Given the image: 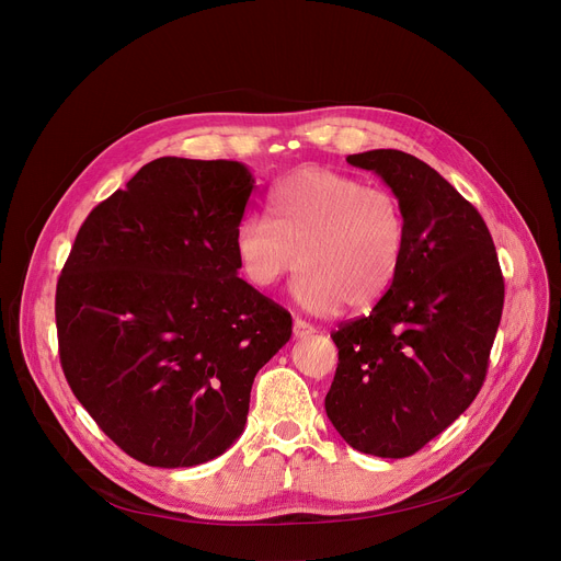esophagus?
Masks as SVG:
<instances>
[{
    "label": "esophagus",
    "mask_w": 561,
    "mask_h": 561,
    "mask_svg": "<svg viewBox=\"0 0 561 561\" xmlns=\"http://www.w3.org/2000/svg\"><path fill=\"white\" fill-rule=\"evenodd\" d=\"M313 333H316L313 324H309L302 318H295V322H293V335H295V339H309V335H313Z\"/></svg>",
    "instance_id": "34e87169"
}]
</instances>
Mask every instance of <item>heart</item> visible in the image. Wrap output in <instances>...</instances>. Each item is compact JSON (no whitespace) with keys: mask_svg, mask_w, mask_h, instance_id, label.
Segmentation results:
<instances>
[{"mask_svg":"<svg viewBox=\"0 0 561 561\" xmlns=\"http://www.w3.org/2000/svg\"><path fill=\"white\" fill-rule=\"evenodd\" d=\"M268 211L271 218L248 214L237 226L239 268L252 286L273 288L300 264L293 297L311 313L377 305L403 264L399 201L352 175L297 171L271 192Z\"/></svg>","mask_w":561,"mask_h":561,"instance_id":"heart-1","label":"heart"}]
</instances>
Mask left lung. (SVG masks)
<instances>
[{
  "mask_svg": "<svg viewBox=\"0 0 561 561\" xmlns=\"http://www.w3.org/2000/svg\"><path fill=\"white\" fill-rule=\"evenodd\" d=\"M347 162L390 186L408 239L377 307L331 333L339 367L324 410L356 451L405 458L451 426L480 392L505 284L482 216L435 169L394 148Z\"/></svg>",
  "mask_w": 561,
  "mask_h": 561,
  "instance_id": "left-lung-1",
  "label": "left lung"
}]
</instances>
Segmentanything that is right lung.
Wrapping results in <instances>:
<instances>
[{
	"label": "right lung",
	"mask_w": 561,
	"mask_h": 561,
	"mask_svg": "<svg viewBox=\"0 0 561 561\" xmlns=\"http://www.w3.org/2000/svg\"><path fill=\"white\" fill-rule=\"evenodd\" d=\"M254 178L232 160L160 158L81 226L56 286L65 379L130 458L196 467L243 433L256 371L290 313L239 275Z\"/></svg>",
	"instance_id": "obj_1"
}]
</instances>
